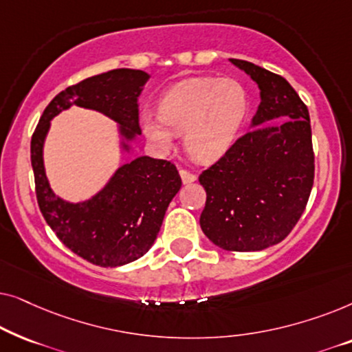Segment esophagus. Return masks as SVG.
<instances>
[{
    "instance_id": "1",
    "label": "esophagus",
    "mask_w": 352,
    "mask_h": 352,
    "mask_svg": "<svg viewBox=\"0 0 352 352\" xmlns=\"http://www.w3.org/2000/svg\"><path fill=\"white\" fill-rule=\"evenodd\" d=\"M179 175H181V179L184 184H190V182H194L197 179V176L194 175V173H190L187 170H181Z\"/></svg>"
}]
</instances>
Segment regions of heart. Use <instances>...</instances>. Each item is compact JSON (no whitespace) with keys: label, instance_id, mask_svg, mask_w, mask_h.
I'll return each mask as SVG.
<instances>
[{"label":"heart","instance_id":"heart-1","mask_svg":"<svg viewBox=\"0 0 352 352\" xmlns=\"http://www.w3.org/2000/svg\"><path fill=\"white\" fill-rule=\"evenodd\" d=\"M158 112L142 113L144 136L160 152L175 146V133H184V146L197 162H216L237 142L250 112L245 86L234 78L194 76L171 86L158 102Z\"/></svg>","mask_w":352,"mask_h":352}]
</instances>
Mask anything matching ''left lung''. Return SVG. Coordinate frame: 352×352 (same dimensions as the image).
<instances>
[{
    "label": "left lung",
    "instance_id": "8db88e82",
    "mask_svg": "<svg viewBox=\"0 0 352 352\" xmlns=\"http://www.w3.org/2000/svg\"><path fill=\"white\" fill-rule=\"evenodd\" d=\"M259 88L248 133L199 181L206 190L204 234L229 252H261L282 242L309 200L314 152L309 112L280 75L229 59Z\"/></svg>",
    "mask_w": 352,
    "mask_h": 352
}]
</instances>
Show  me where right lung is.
<instances>
[{
  "label": "right lung",
  "instance_id": "1",
  "mask_svg": "<svg viewBox=\"0 0 352 352\" xmlns=\"http://www.w3.org/2000/svg\"><path fill=\"white\" fill-rule=\"evenodd\" d=\"M151 78L142 70L117 69L60 91L43 112L32 136V168L38 205L57 239L86 261L117 267L144 256L160 232L166 208L181 189L171 162L147 155L118 166L102 189L81 201H69L51 189L45 141L51 120L72 105L104 113L117 123L120 153L133 151L139 128V96Z\"/></svg>",
  "mask_w": 352,
  "mask_h": 352
}]
</instances>
